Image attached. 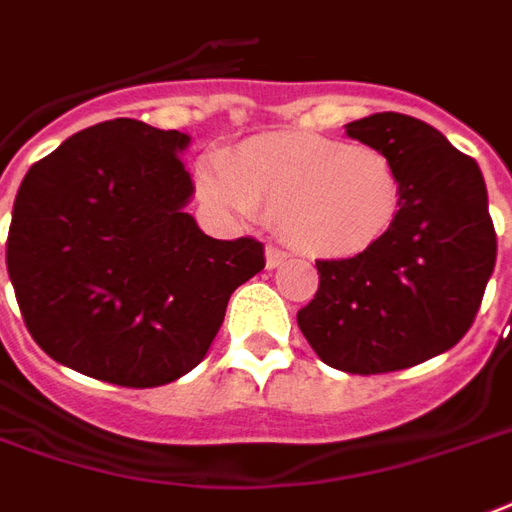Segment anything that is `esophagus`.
Instances as JSON below:
<instances>
[{"label":"esophagus","mask_w":512,"mask_h":512,"mask_svg":"<svg viewBox=\"0 0 512 512\" xmlns=\"http://www.w3.org/2000/svg\"><path fill=\"white\" fill-rule=\"evenodd\" d=\"M264 256H267V267H270V270L281 267V264H286V259H289L286 253L278 251V248H272V245H267V253H264Z\"/></svg>","instance_id":"obj_1"}]
</instances>
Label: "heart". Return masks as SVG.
Instances as JSON below:
<instances>
[{"label": "heart", "instance_id": "obj_1", "mask_svg": "<svg viewBox=\"0 0 512 512\" xmlns=\"http://www.w3.org/2000/svg\"><path fill=\"white\" fill-rule=\"evenodd\" d=\"M204 199L240 218L275 220L281 240L302 256L349 259L393 229L401 177L371 144L289 130L242 141L199 177Z\"/></svg>", "mask_w": 512, "mask_h": 512}]
</instances>
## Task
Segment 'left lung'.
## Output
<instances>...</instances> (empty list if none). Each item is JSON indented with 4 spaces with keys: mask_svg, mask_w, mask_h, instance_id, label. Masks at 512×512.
<instances>
[{
    "mask_svg": "<svg viewBox=\"0 0 512 512\" xmlns=\"http://www.w3.org/2000/svg\"><path fill=\"white\" fill-rule=\"evenodd\" d=\"M346 136L393 158L401 207L374 248L316 261L319 292L297 324L322 363L387 374L464 338L494 272L496 234L480 166L436 128L382 111L349 122Z\"/></svg>",
    "mask_w": 512,
    "mask_h": 512,
    "instance_id": "obj_1",
    "label": "left lung"
}]
</instances>
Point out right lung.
<instances>
[{
    "label": "right lung",
    "instance_id": "add662e5",
    "mask_svg": "<svg viewBox=\"0 0 512 512\" xmlns=\"http://www.w3.org/2000/svg\"><path fill=\"white\" fill-rule=\"evenodd\" d=\"M190 136L100 122L26 171L7 272L37 346L78 374L158 387L193 371L231 292L264 270L251 237L212 240L185 212Z\"/></svg>",
    "mask_w": 512,
    "mask_h": 512
}]
</instances>
